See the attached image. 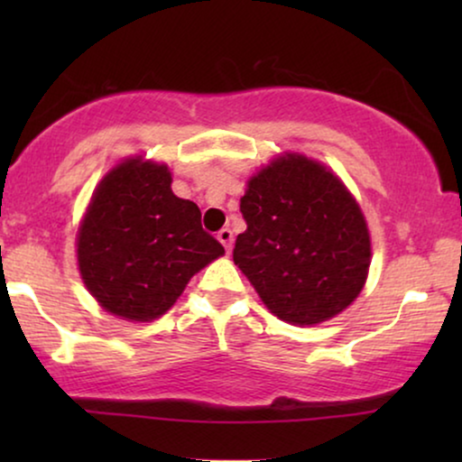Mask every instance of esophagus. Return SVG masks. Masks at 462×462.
Listing matches in <instances>:
<instances>
[{"label":"esophagus","mask_w":462,"mask_h":462,"mask_svg":"<svg viewBox=\"0 0 462 462\" xmlns=\"http://www.w3.org/2000/svg\"><path fill=\"white\" fill-rule=\"evenodd\" d=\"M218 242L225 245L226 252H231V248H233V231L231 229H220L218 231Z\"/></svg>","instance_id":"34e87169"}]
</instances>
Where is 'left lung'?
I'll return each mask as SVG.
<instances>
[{
	"mask_svg": "<svg viewBox=\"0 0 462 462\" xmlns=\"http://www.w3.org/2000/svg\"><path fill=\"white\" fill-rule=\"evenodd\" d=\"M239 210L248 229L236 239L233 261L277 318L321 324L362 292L372 256L368 225L324 163L299 153L277 157L248 180Z\"/></svg>",
	"mask_w": 462,
	"mask_h": 462,
	"instance_id": "1",
	"label": "left lung"
}]
</instances>
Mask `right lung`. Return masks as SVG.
Listing matches in <instances>:
<instances>
[{"label": "right lung", "instance_id": "right-lung-1", "mask_svg": "<svg viewBox=\"0 0 462 462\" xmlns=\"http://www.w3.org/2000/svg\"><path fill=\"white\" fill-rule=\"evenodd\" d=\"M170 185L166 163L130 157L98 182L79 225L81 280L122 319L160 318L198 271L225 254L201 229L199 208Z\"/></svg>", "mask_w": 462, "mask_h": 462}]
</instances>
